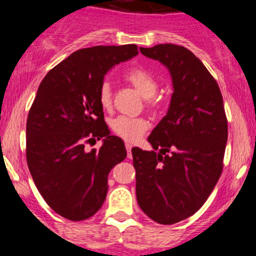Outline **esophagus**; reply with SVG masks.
I'll use <instances>...</instances> for the list:
<instances>
[{"label":"esophagus","mask_w":256,"mask_h":256,"mask_svg":"<svg viewBox=\"0 0 256 256\" xmlns=\"http://www.w3.org/2000/svg\"><path fill=\"white\" fill-rule=\"evenodd\" d=\"M125 146H126V150H128V158H131V156H132V155H131V149H132V144H130V143H126Z\"/></svg>","instance_id":"1"}]
</instances>
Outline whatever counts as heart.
I'll use <instances>...</instances> for the list:
<instances>
[{
	"mask_svg": "<svg viewBox=\"0 0 256 256\" xmlns=\"http://www.w3.org/2000/svg\"><path fill=\"white\" fill-rule=\"evenodd\" d=\"M125 80L128 82L143 98H146V106L150 110H156L161 106V98L156 94L158 83L156 78L144 68H131L124 76ZM98 102L104 110L112 108V89L108 83H104L98 90ZM149 128V122L146 118L137 116H118L112 122V130L116 136L126 142H136L144 134Z\"/></svg>",
	"mask_w": 256,
	"mask_h": 256,
	"instance_id": "heart-1",
	"label": "heart"
}]
</instances>
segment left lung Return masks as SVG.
Instances as JSON below:
<instances>
[{"mask_svg":"<svg viewBox=\"0 0 256 256\" xmlns=\"http://www.w3.org/2000/svg\"><path fill=\"white\" fill-rule=\"evenodd\" d=\"M140 50L170 70L174 91L148 137L154 150L132 148L137 202L154 222L172 225L198 212L219 180L228 119L218 83L192 52L170 43Z\"/></svg>","mask_w":256,"mask_h":256,"instance_id":"1","label":"left lung"}]
</instances>
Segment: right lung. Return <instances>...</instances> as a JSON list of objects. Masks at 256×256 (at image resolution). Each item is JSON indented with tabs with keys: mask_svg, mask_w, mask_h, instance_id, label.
<instances>
[{
	"mask_svg": "<svg viewBox=\"0 0 256 256\" xmlns=\"http://www.w3.org/2000/svg\"><path fill=\"white\" fill-rule=\"evenodd\" d=\"M137 54L136 44L79 49L40 84L26 122V161L44 201L64 218L82 222L98 212L108 173L126 158L122 138L110 134L98 90L108 70ZM101 138L98 151L86 152Z\"/></svg>",
	"mask_w": 256,
	"mask_h": 256,
	"instance_id": "obj_1",
	"label": "right lung"
}]
</instances>
